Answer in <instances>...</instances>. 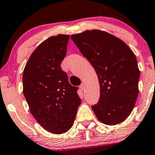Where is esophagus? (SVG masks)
<instances>
[{"mask_svg":"<svg viewBox=\"0 0 155 155\" xmlns=\"http://www.w3.org/2000/svg\"><path fill=\"white\" fill-rule=\"evenodd\" d=\"M79 87H80V88L82 89V91H84V90H85V84H84V83H82V85H81L80 86H79Z\"/></svg>","mask_w":155,"mask_h":155,"instance_id":"obj_1","label":"esophagus"}]
</instances>
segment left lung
Wrapping results in <instances>:
<instances>
[{
    "label": "left lung",
    "mask_w": 155,
    "mask_h": 155,
    "mask_svg": "<svg viewBox=\"0 0 155 155\" xmlns=\"http://www.w3.org/2000/svg\"><path fill=\"white\" fill-rule=\"evenodd\" d=\"M71 39L93 66L100 83V100L92 106L97 119L116 125L127 118L139 94L137 58L121 39L101 30L73 34Z\"/></svg>",
    "instance_id": "left-lung-1"
}]
</instances>
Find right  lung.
<instances>
[{
    "instance_id": "add662e5",
    "label": "right lung",
    "mask_w": 155,
    "mask_h": 155,
    "mask_svg": "<svg viewBox=\"0 0 155 155\" xmlns=\"http://www.w3.org/2000/svg\"><path fill=\"white\" fill-rule=\"evenodd\" d=\"M70 36L58 34L40 43L23 71V94L34 118L48 132L66 133L73 126L81 99L61 68Z\"/></svg>"
}]
</instances>
